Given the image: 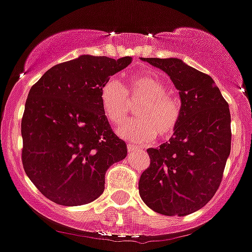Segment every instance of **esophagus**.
<instances>
[{
  "mask_svg": "<svg viewBox=\"0 0 252 252\" xmlns=\"http://www.w3.org/2000/svg\"><path fill=\"white\" fill-rule=\"evenodd\" d=\"M138 149V147H136L134 144H127V151L128 152H134Z\"/></svg>",
  "mask_w": 252,
  "mask_h": 252,
  "instance_id": "esophagus-1",
  "label": "esophagus"
}]
</instances>
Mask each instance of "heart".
Instances as JSON below:
<instances>
[{"instance_id": "obj_1", "label": "heart", "mask_w": 252, "mask_h": 252, "mask_svg": "<svg viewBox=\"0 0 252 252\" xmlns=\"http://www.w3.org/2000/svg\"><path fill=\"white\" fill-rule=\"evenodd\" d=\"M128 83L129 99L141 101L136 109L139 118L119 127V136L134 143L152 141L157 133L161 138L170 137L180 120V101L166 93L165 83L151 73L132 74ZM129 99L126 89L118 79H108L103 84L100 89L101 109L113 125H120L127 118Z\"/></svg>"}]
</instances>
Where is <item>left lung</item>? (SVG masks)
<instances>
[{"mask_svg": "<svg viewBox=\"0 0 252 252\" xmlns=\"http://www.w3.org/2000/svg\"><path fill=\"white\" fill-rule=\"evenodd\" d=\"M170 77L179 91L181 115L173 137L148 148L151 165L138 190L151 210L188 216L201 210L220 185L230 154V111L212 77L179 59H144Z\"/></svg>", "mask_w": 252, "mask_h": 252, "instance_id": "obj_1", "label": "left lung"}]
</instances>
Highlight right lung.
I'll list each match as a JSON object with an SVG mask.
<instances>
[{
  "mask_svg": "<svg viewBox=\"0 0 252 252\" xmlns=\"http://www.w3.org/2000/svg\"><path fill=\"white\" fill-rule=\"evenodd\" d=\"M131 61L81 55L47 69L29 91L22 161L32 183L52 202L81 206L96 200L109 166L126 158V143L101 109L100 89Z\"/></svg>",
  "mask_w": 252,
  "mask_h": 252,
  "instance_id": "right-lung-1",
  "label": "right lung"
}]
</instances>
